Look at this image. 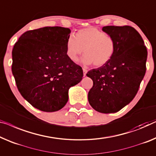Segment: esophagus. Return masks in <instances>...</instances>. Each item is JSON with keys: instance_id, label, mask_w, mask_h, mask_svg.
<instances>
[{"instance_id": "34e87169", "label": "esophagus", "mask_w": 156, "mask_h": 156, "mask_svg": "<svg viewBox=\"0 0 156 156\" xmlns=\"http://www.w3.org/2000/svg\"><path fill=\"white\" fill-rule=\"evenodd\" d=\"M83 76H86V74H87V69H83Z\"/></svg>"}]
</instances>
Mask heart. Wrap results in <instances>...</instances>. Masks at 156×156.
I'll use <instances>...</instances> for the list:
<instances>
[{
  "mask_svg": "<svg viewBox=\"0 0 156 156\" xmlns=\"http://www.w3.org/2000/svg\"><path fill=\"white\" fill-rule=\"evenodd\" d=\"M115 49L113 37L95 27L79 30L75 36L70 35L66 42V55L71 62H77L84 52L83 63L94 64L96 67L107 64L114 55Z\"/></svg>",
  "mask_w": 156,
  "mask_h": 156,
  "instance_id": "obj_1",
  "label": "heart"
}]
</instances>
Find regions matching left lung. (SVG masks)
I'll return each mask as SVG.
<instances>
[{"label":"left lung","instance_id":"8db88e82","mask_svg":"<svg viewBox=\"0 0 156 156\" xmlns=\"http://www.w3.org/2000/svg\"><path fill=\"white\" fill-rule=\"evenodd\" d=\"M102 30L113 37L116 49L107 64L86 74L93 81L88 101L98 112L115 113L130 103L137 93L146 73L147 50L133 27L106 26Z\"/></svg>","mask_w":156,"mask_h":156}]
</instances>
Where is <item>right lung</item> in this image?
<instances>
[{"instance_id": "add662e5", "label": "right lung", "mask_w": 156, "mask_h": 156, "mask_svg": "<svg viewBox=\"0 0 156 156\" xmlns=\"http://www.w3.org/2000/svg\"><path fill=\"white\" fill-rule=\"evenodd\" d=\"M71 30L46 27L23 34L14 45L12 72L19 92L34 107L59 111L69 99V90L83 79V69L66 55Z\"/></svg>"}]
</instances>
